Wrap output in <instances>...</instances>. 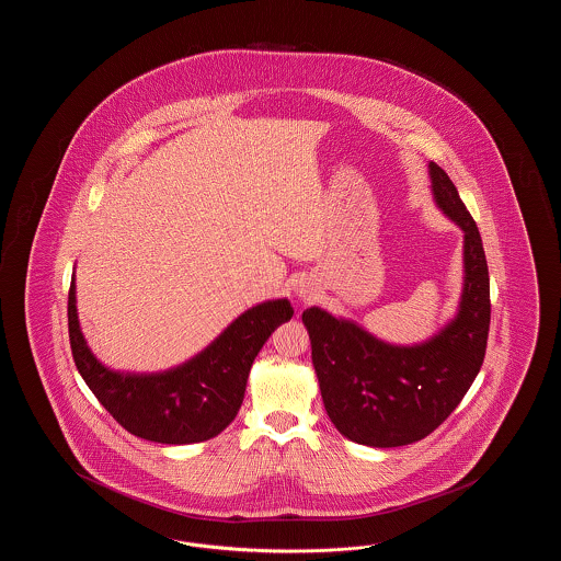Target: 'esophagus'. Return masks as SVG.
I'll return each instance as SVG.
<instances>
[{
	"instance_id": "esophagus-1",
	"label": "esophagus",
	"mask_w": 561,
	"mask_h": 561,
	"mask_svg": "<svg viewBox=\"0 0 561 561\" xmlns=\"http://www.w3.org/2000/svg\"><path fill=\"white\" fill-rule=\"evenodd\" d=\"M296 296L302 298V300H311V298L316 296L313 284H311V282H300V284L296 286Z\"/></svg>"
}]
</instances>
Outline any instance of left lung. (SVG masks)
I'll list each match as a JSON object with an SVG mask.
<instances>
[{
	"label": "left lung",
	"mask_w": 561,
	"mask_h": 561,
	"mask_svg": "<svg viewBox=\"0 0 561 561\" xmlns=\"http://www.w3.org/2000/svg\"><path fill=\"white\" fill-rule=\"evenodd\" d=\"M435 206L462 231V290L453 320L414 345H393L320 307L302 311L332 425L351 442L398 448L427 437L480 373L490 328V277L480 231L450 176L428 161Z\"/></svg>",
	"instance_id": "left-lung-1"
}]
</instances>
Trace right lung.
I'll use <instances>...</instances> for the list:
<instances>
[{
	"mask_svg": "<svg viewBox=\"0 0 561 561\" xmlns=\"http://www.w3.org/2000/svg\"><path fill=\"white\" fill-rule=\"evenodd\" d=\"M76 294L73 273L67 316L81 378L128 433L168 446L206 442L231 425L240 412L254 357L271 332L294 316L288 298L259 302L187 362L161 373H128L108 368L88 347Z\"/></svg>",
	"mask_w": 561,
	"mask_h": 561,
	"instance_id": "right-lung-1",
	"label": "right lung"
}]
</instances>
